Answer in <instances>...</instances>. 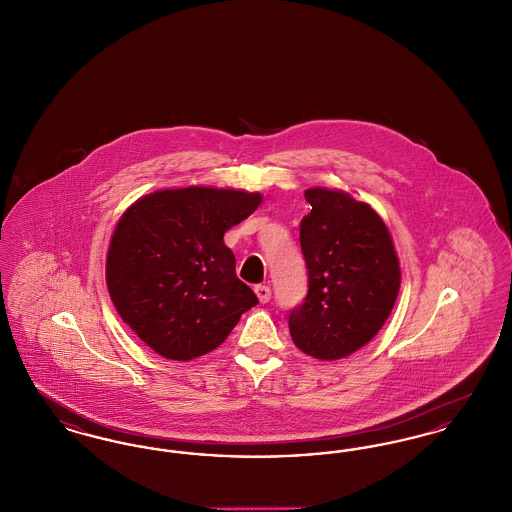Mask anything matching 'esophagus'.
Listing matches in <instances>:
<instances>
[{
  "mask_svg": "<svg viewBox=\"0 0 512 512\" xmlns=\"http://www.w3.org/2000/svg\"><path fill=\"white\" fill-rule=\"evenodd\" d=\"M255 293H257V297H259V301L261 303H267L268 299H270V288L265 286V284H259V286H255Z\"/></svg>",
  "mask_w": 512,
  "mask_h": 512,
  "instance_id": "1",
  "label": "esophagus"
}]
</instances>
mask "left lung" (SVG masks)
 Instances as JSON below:
<instances>
[{"instance_id":"left-lung-1","label":"left lung","mask_w":512,"mask_h":512,"mask_svg":"<svg viewBox=\"0 0 512 512\" xmlns=\"http://www.w3.org/2000/svg\"><path fill=\"white\" fill-rule=\"evenodd\" d=\"M311 213L299 242L309 290L290 311V334L303 353L336 361L372 340L390 317L401 270L384 220L338 190L305 192Z\"/></svg>"}]
</instances>
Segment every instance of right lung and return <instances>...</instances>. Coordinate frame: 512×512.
<instances>
[{
    "mask_svg": "<svg viewBox=\"0 0 512 512\" xmlns=\"http://www.w3.org/2000/svg\"><path fill=\"white\" fill-rule=\"evenodd\" d=\"M261 195L215 188L161 190L122 215L107 253V288L136 336L171 361L217 349L259 303L236 276L224 232Z\"/></svg>",
    "mask_w": 512,
    "mask_h": 512,
    "instance_id": "add662e5",
    "label": "right lung"
}]
</instances>
